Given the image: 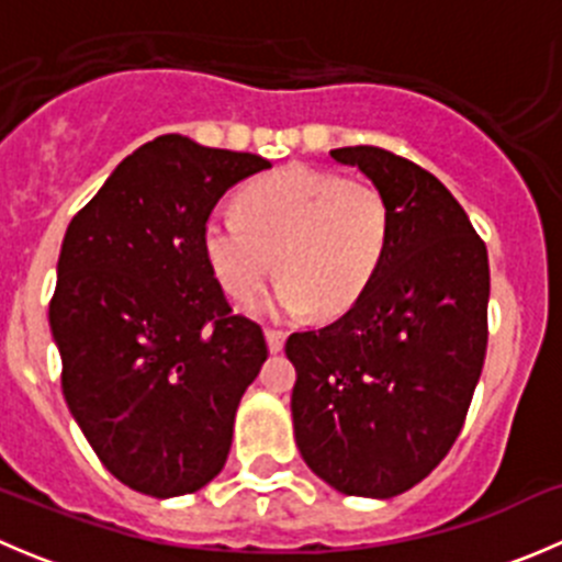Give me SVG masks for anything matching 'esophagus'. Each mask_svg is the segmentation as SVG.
Here are the masks:
<instances>
[{
	"label": "esophagus",
	"instance_id": "obj_1",
	"mask_svg": "<svg viewBox=\"0 0 562 562\" xmlns=\"http://www.w3.org/2000/svg\"><path fill=\"white\" fill-rule=\"evenodd\" d=\"M285 337L288 334L282 328H266V342H269L271 353H280L285 348Z\"/></svg>",
	"mask_w": 562,
	"mask_h": 562
}]
</instances>
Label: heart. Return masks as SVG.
Instances as JSON below:
<instances>
[{"label":"heart","instance_id":"heart-1","mask_svg":"<svg viewBox=\"0 0 562 562\" xmlns=\"http://www.w3.org/2000/svg\"><path fill=\"white\" fill-rule=\"evenodd\" d=\"M391 239V206L370 181L307 166L260 176L239 195V214L203 223L201 247L214 280L236 302H252L282 271L263 310L296 317L317 307L342 315L364 296Z\"/></svg>","mask_w":562,"mask_h":562}]
</instances>
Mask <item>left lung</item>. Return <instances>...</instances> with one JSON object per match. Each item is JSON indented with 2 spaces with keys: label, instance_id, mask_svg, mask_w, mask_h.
Returning a JSON list of instances; mask_svg holds the SVG:
<instances>
[{
  "label": "left lung",
  "instance_id": "left-lung-1",
  "mask_svg": "<svg viewBox=\"0 0 562 562\" xmlns=\"http://www.w3.org/2000/svg\"><path fill=\"white\" fill-rule=\"evenodd\" d=\"M391 206V239L339 321L288 337L293 432L342 495H402L454 446L486 356L490 260L457 198L405 157L345 146Z\"/></svg>",
  "mask_w": 562,
  "mask_h": 562
}]
</instances>
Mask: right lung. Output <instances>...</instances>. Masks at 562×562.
Instances as JSON below:
<instances>
[{"label": "right lung", "mask_w": 562, "mask_h": 562, "mask_svg": "<svg viewBox=\"0 0 562 562\" xmlns=\"http://www.w3.org/2000/svg\"><path fill=\"white\" fill-rule=\"evenodd\" d=\"M271 168L249 151L160 135L124 157L72 217L48 323L61 391L100 462L135 492L190 495L223 470L266 361L201 247L220 198Z\"/></svg>", "instance_id": "1"}]
</instances>
